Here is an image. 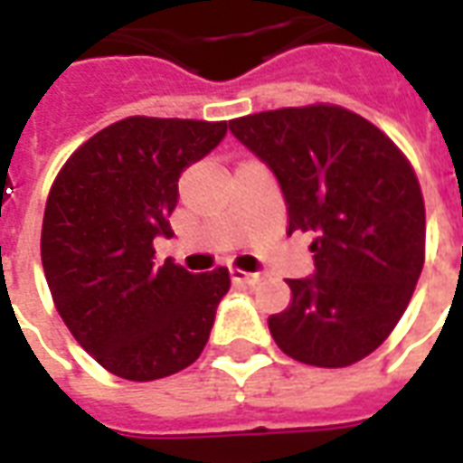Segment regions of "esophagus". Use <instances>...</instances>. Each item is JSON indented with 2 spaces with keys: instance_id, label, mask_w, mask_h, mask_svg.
Segmentation results:
<instances>
[{
  "instance_id": "1",
  "label": "esophagus",
  "mask_w": 463,
  "mask_h": 463,
  "mask_svg": "<svg viewBox=\"0 0 463 463\" xmlns=\"http://www.w3.org/2000/svg\"><path fill=\"white\" fill-rule=\"evenodd\" d=\"M232 282L238 285H258L260 282V275L258 272H242V270H231Z\"/></svg>"
}]
</instances>
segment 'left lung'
Wrapping results in <instances>:
<instances>
[{"instance_id": "left-lung-1", "label": "left lung", "mask_w": 463, "mask_h": 463, "mask_svg": "<svg viewBox=\"0 0 463 463\" xmlns=\"http://www.w3.org/2000/svg\"><path fill=\"white\" fill-rule=\"evenodd\" d=\"M238 141L280 183L288 232H312L315 272L288 280L272 340L312 367H347L387 340L424 268V198L411 165L374 123L315 104L242 116Z\"/></svg>"}]
</instances>
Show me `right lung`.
<instances>
[{"label":"right lung","instance_id":"obj_1","mask_svg":"<svg viewBox=\"0 0 463 463\" xmlns=\"http://www.w3.org/2000/svg\"><path fill=\"white\" fill-rule=\"evenodd\" d=\"M225 131V121L123 118L76 148L49 191L42 225L49 290L76 342L116 377L175 374L211 337L231 275L156 265L153 238H171L181 173Z\"/></svg>","mask_w":463,"mask_h":463}]
</instances>
